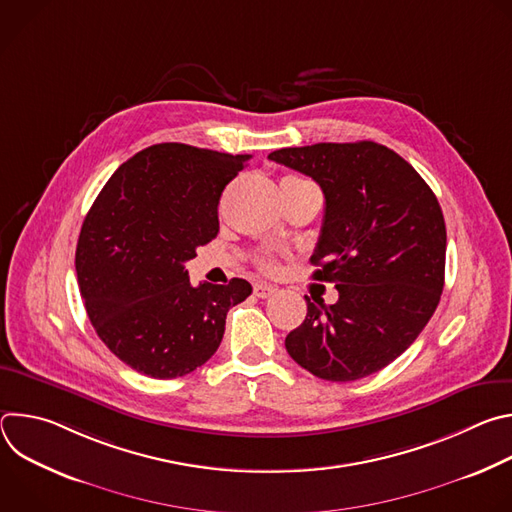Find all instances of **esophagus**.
I'll return each mask as SVG.
<instances>
[{
  "instance_id": "esophagus-1",
  "label": "esophagus",
  "mask_w": 512,
  "mask_h": 512,
  "mask_svg": "<svg viewBox=\"0 0 512 512\" xmlns=\"http://www.w3.org/2000/svg\"><path fill=\"white\" fill-rule=\"evenodd\" d=\"M253 294H255L257 298L265 300V298H271L273 294H277V287L271 285V283H255V285H253Z\"/></svg>"
}]
</instances>
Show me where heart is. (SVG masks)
Returning a JSON list of instances; mask_svg holds the SVG:
<instances>
[{"instance_id": "b5f03b06", "label": "heart", "mask_w": 512, "mask_h": 512, "mask_svg": "<svg viewBox=\"0 0 512 512\" xmlns=\"http://www.w3.org/2000/svg\"><path fill=\"white\" fill-rule=\"evenodd\" d=\"M283 180H300V178H294V176H287V178H283ZM261 265H263L265 269H273V267H275V265H273V263H271L269 259H263V261H261Z\"/></svg>"}]
</instances>
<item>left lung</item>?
Returning a JSON list of instances; mask_svg holds the SVG:
<instances>
[{
	"instance_id": "8db88e82",
	"label": "left lung",
	"mask_w": 512,
	"mask_h": 512,
	"mask_svg": "<svg viewBox=\"0 0 512 512\" xmlns=\"http://www.w3.org/2000/svg\"><path fill=\"white\" fill-rule=\"evenodd\" d=\"M269 160L316 180L326 208L312 265L338 302H308L285 348L324 381L369 377L421 334L444 289L446 223L431 188L375 141L283 148Z\"/></svg>"
}]
</instances>
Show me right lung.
I'll list each match as a JSON object with an SVG mask.
<instances>
[{"mask_svg":"<svg viewBox=\"0 0 512 512\" xmlns=\"http://www.w3.org/2000/svg\"><path fill=\"white\" fill-rule=\"evenodd\" d=\"M251 156L186 143L145 148L109 178L77 243V277L93 328L133 371L184 377L216 352L231 306L251 283L192 285L184 263L218 233V200Z\"/></svg>","mask_w":512,"mask_h":512,"instance_id":"add662e5","label":"right lung"}]
</instances>
